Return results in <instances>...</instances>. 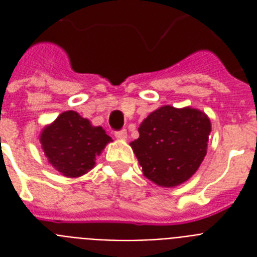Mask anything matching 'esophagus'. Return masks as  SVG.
Masks as SVG:
<instances>
[{"instance_id":"34e87169","label":"esophagus","mask_w":257,"mask_h":257,"mask_svg":"<svg viewBox=\"0 0 257 257\" xmlns=\"http://www.w3.org/2000/svg\"><path fill=\"white\" fill-rule=\"evenodd\" d=\"M114 136H116V139H118V140H126L128 133H126V131H125V129H122V131H118V132L114 133Z\"/></svg>"}]
</instances>
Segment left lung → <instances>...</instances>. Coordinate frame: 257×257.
<instances>
[{"label": "left lung", "mask_w": 257, "mask_h": 257, "mask_svg": "<svg viewBox=\"0 0 257 257\" xmlns=\"http://www.w3.org/2000/svg\"><path fill=\"white\" fill-rule=\"evenodd\" d=\"M131 143L147 179L165 188L185 183L207 155L211 121L193 108L164 105L152 112Z\"/></svg>", "instance_id": "8db88e82"}]
</instances>
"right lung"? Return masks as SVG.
I'll list each match as a JSON object with an SVG mask.
<instances>
[{
    "instance_id": "add662e5",
    "label": "right lung",
    "mask_w": 257,
    "mask_h": 257,
    "mask_svg": "<svg viewBox=\"0 0 257 257\" xmlns=\"http://www.w3.org/2000/svg\"><path fill=\"white\" fill-rule=\"evenodd\" d=\"M112 139L101 126H93L74 110L61 113L40 135L49 164L66 177H78L94 167L105 145Z\"/></svg>"
}]
</instances>
